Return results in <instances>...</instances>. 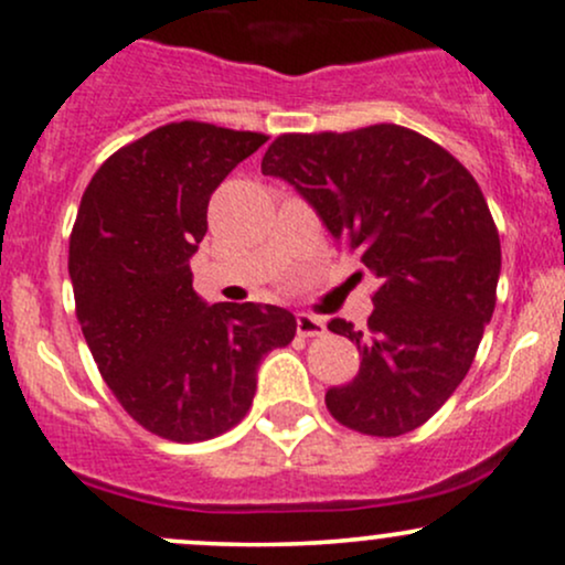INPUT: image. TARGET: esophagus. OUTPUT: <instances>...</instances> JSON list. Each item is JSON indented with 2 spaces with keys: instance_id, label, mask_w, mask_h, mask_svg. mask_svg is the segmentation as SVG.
<instances>
[{
  "instance_id": "34e87169",
  "label": "esophagus",
  "mask_w": 565,
  "mask_h": 565,
  "mask_svg": "<svg viewBox=\"0 0 565 565\" xmlns=\"http://www.w3.org/2000/svg\"><path fill=\"white\" fill-rule=\"evenodd\" d=\"M324 330H328L324 328V319L308 317V313H298V335L313 338V335H322Z\"/></svg>"
}]
</instances>
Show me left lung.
Masks as SVG:
<instances>
[{
  "label": "left lung",
  "mask_w": 565,
  "mask_h": 565,
  "mask_svg": "<svg viewBox=\"0 0 565 565\" xmlns=\"http://www.w3.org/2000/svg\"><path fill=\"white\" fill-rule=\"evenodd\" d=\"M263 175L292 183L379 278L365 332L328 322L362 358L352 382L328 390V412L379 438L425 425L466 379L495 311L501 237L479 183L397 124L278 135Z\"/></svg>",
  "instance_id": "1"
}]
</instances>
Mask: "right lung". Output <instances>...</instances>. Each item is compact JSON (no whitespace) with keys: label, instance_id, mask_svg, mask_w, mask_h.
Here are the masks:
<instances>
[{"label":"right lung","instance_id":"1","mask_svg":"<svg viewBox=\"0 0 565 565\" xmlns=\"http://www.w3.org/2000/svg\"><path fill=\"white\" fill-rule=\"evenodd\" d=\"M265 140L164 124L105 159L83 192L70 235L75 317L124 412L168 441H207L241 423L259 360L298 330L287 308L205 306L192 289L211 194Z\"/></svg>","mask_w":565,"mask_h":565}]
</instances>
